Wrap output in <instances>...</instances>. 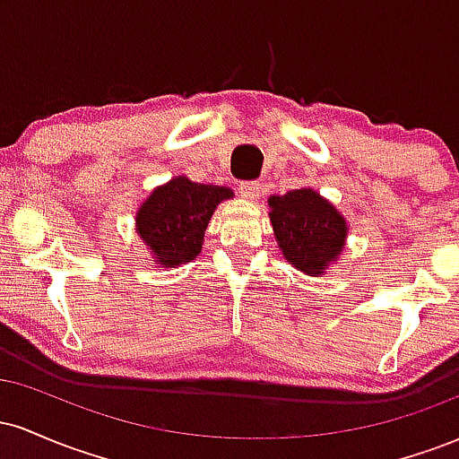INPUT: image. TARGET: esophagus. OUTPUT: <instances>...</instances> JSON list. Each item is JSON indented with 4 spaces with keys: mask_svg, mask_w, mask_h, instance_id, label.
<instances>
[{
    "mask_svg": "<svg viewBox=\"0 0 459 459\" xmlns=\"http://www.w3.org/2000/svg\"><path fill=\"white\" fill-rule=\"evenodd\" d=\"M239 196L247 200V203H255L256 198L261 196V183L252 181V183H241L239 186Z\"/></svg>",
    "mask_w": 459,
    "mask_h": 459,
    "instance_id": "obj_1",
    "label": "esophagus"
}]
</instances>
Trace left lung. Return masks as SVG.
Wrapping results in <instances>:
<instances>
[{"label": "left lung", "mask_w": 459, "mask_h": 459, "mask_svg": "<svg viewBox=\"0 0 459 459\" xmlns=\"http://www.w3.org/2000/svg\"><path fill=\"white\" fill-rule=\"evenodd\" d=\"M267 204L284 261L307 276H324L345 250L350 226L343 213L313 187L270 196Z\"/></svg>", "instance_id": "8db88e82"}]
</instances>
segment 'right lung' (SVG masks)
<instances>
[{"instance_id":"obj_1","label":"right lung","mask_w":459,"mask_h":459,"mask_svg":"<svg viewBox=\"0 0 459 459\" xmlns=\"http://www.w3.org/2000/svg\"><path fill=\"white\" fill-rule=\"evenodd\" d=\"M233 189L170 178L142 200L135 212V233L160 267H178L203 250L204 230L220 203L233 198Z\"/></svg>"}]
</instances>
